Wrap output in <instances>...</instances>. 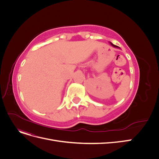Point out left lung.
Here are the masks:
<instances>
[{
	"mask_svg": "<svg viewBox=\"0 0 159 159\" xmlns=\"http://www.w3.org/2000/svg\"><path fill=\"white\" fill-rule=\"evenodd\" d=\"M110 44H111V46H113V47H115V48H119V46H116V45H114L113 44H112L111 42H110Z\"/></svg>",
	"mask_w": 159,
	"mask_h": 159,
	"instance_id": "8db88e82",
	"label": "left lung"
}]
</instances>
